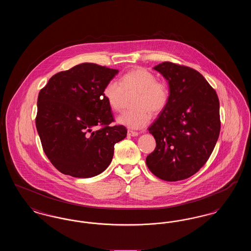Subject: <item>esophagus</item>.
I'll list each match as a JSON object with an SVG mask.
<instances>
[{
    "label": "esophagus",
    "instance_id": "esophagus-1",
    "mask_svg": "<svg viewBox=\"0 0 251 251\" xmlns=\"http://www.w3.org/2000/svg\"><path fill=\"white\" fill-rule=\"evenodd\" d=\"M127 133H128L129 136H137L139 134L138 131H131V130H128Z\"/></svg>",
    "mask_w": 251,
    "mask_h": 251
}]
</instances>
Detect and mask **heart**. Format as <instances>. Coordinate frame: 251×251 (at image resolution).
I'll return each instance as SVG.
<instances>
[{"instance_id":"b5f03b06","label":"heart","mask_w":251,"mask_h":251,"mask_svg":"<svg viewBox=\"0 0 251 251\" xmlns=\"http://www.w3.org/2000/svg\"><path fill=\"white\" fill-rule=\"evenodd\" d=\"M135 92L131 100L133 109L123 111L117 121L130 129H142L151 120V114H161L169 102L170 90L166 82L157 80L155 75L144 69H136L124 73L120 83L111 80L103 86L102 96L108 106L119 111L124 94Z\"/></svg>"}]
</instances>
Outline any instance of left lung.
Listing matches in <instances>:
<instances>
[{
    "mask_svg": "<svg viewBox=\"0 0 251 251\" xmlns=\"http://www.w3.org/2000/svg\"><path fill=\"white\" fill-rule=\"evenodd\" d=\"M168 81L167 108L149 128L155 150L146 164L159 179L177 181L196 174L212 154L220 132L219 100L190 67L163 62L154 67Z\"/></svg>",
    "mask_w": 251,
    "mask_h": 251,
    "instance_id": "8db88e82",
    "label": "left lung"
}]
</instances>
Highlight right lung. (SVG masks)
I'll return each instance as SVG.
<instances>
[{
  "label": "right lung",
  "mask_w": 251,
  "mask_h": 251,
  "mask_svg": "<svg viewBox=\"0 0 251 251\" xmlns=\"http://www.w3.org/2000/svg\"><path fill=\"white\" fill-rule=\"evenodd\" d=\"M118 72L83 63L54 74L39 91L36 130L45 154L61 173L99 175L110 165L115 144L126 137L125 126L110 125L115 120L102 96Z\"/></svg>",
  "instance_id": "obj_1"
}]
</instances>
